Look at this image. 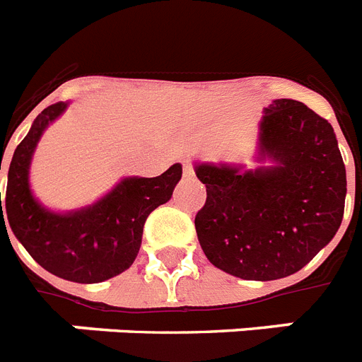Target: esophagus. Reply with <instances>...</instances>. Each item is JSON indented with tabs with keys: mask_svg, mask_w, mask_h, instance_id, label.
<instances>
[{
	"mask_svg": "<svg viewBox=\"0 0 362 362\" xmlns=\"http://www.w3.org/2000/svg\"><path fill=\"white\" fill-rule=\"evenodd\" d=\"M184 176H186V178H191V176H193V167L189 165V163H184Z\"/></svg>",
	"mask_w": 362,
	"mask_h": 362,
	"instance_id": "obj_1",
	"label": "esophagus"
}]
</instances>
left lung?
Instances as JSON below:
<instances>
[{"label":"left lung","instance_id":"obj_1","mask_svg":"<svg viewBox=\"0 0 362 362\" xmlns=\"http://www.w3.org/2000/svg\"><path fill=\"white\" fill-rule=\"evenodd\" d=\"M255 161H195L206 202L197 238L211 264L245 281H275L307 266L339 230L346 167L333 126L298 100L264 107Z\"/></svg>","mask_w":362,"mask_h":362}]
</instances>
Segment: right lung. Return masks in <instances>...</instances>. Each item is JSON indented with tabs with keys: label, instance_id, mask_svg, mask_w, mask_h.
Instances as JSON below:
<instances>
[{
	"label": "right lung",
	"instance_id": "right-lung-1",
	"mask_svg": "<svg viewBox=\"0 0 362 362\" xmlns=\"http://www.w3.org/2000/svg\"><path fill=\"white\" fill-rule=\"evenodd\" d=\"M66 107L69 102L48 105L16 146L8 165L5 210L0 193V228L7 232L8 223L35 262L55 277L81 284L102 283L134 264L146 217L171 199L182 178V165L175 163L154 178L126 176L89 206L49 210L33 195L29 169L42 134Z\"/></svg>",
	"mask_w": 362,
	"mask_h": 362
}]
</instances>
